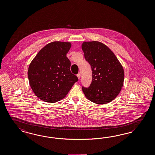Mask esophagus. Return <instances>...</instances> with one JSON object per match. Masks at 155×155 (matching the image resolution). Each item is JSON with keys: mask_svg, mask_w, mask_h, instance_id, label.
<instances>
[{"mask_svg": "<svg viewBox=\"0 0 155 155\" xmlns=\"http://www.w3.org/2000/svg\"><path fill=\"white\" fill-rule=\"evenodd\" d=\"M80 76H81L80 74H78L77 75V77H78V79L79 80L80 79Z\"/></svg>", "mask_w": 155, "mask_h": 155, "instance_id": "1", "label": "esophagus"}]
</instances>
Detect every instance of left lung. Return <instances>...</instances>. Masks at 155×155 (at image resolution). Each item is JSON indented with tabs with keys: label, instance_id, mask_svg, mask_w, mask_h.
I'll return each instance as SVG.
<instances>
[{
	"label": "left lung",
	"instance_id": "obj_1",
	"mask_svg": "<svg viewBox=\"0 0 155 155\" xmlns=\"http://www.w3.org/2000/svg\"><path fill=\"white\" fill-rule=\"evenodd\" d=\"M81 49L92 71L91 85L83 87V92L95 104L109 103L117 97L124 85V67L114 53L102 42L84 41Z\"/></svg>",
	"mask_w": 155,
	"mask_h": 155
}]
</instances>
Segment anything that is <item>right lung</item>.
Masks as SVG:
<instances>
[{
    "label": "right lung",
    "instance_id": "1",
    "mask_svg": "<svg viewBox=\"0 0 155 155\" xmlns=\"http://www.w3.org/2000/svg\"><path fill=\"white\" fill-rule=\"evenodd\" d=\"M71 46L70 42H50L31 62L28 71L29 83L41 100L49 103L61 100L78 81L71 72V62L66 57Z\"/></svg>",
    "mask_w": 155,
    "mask_h": 155
}]
</instances>
